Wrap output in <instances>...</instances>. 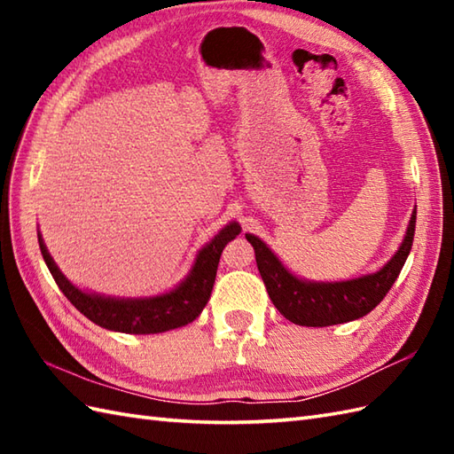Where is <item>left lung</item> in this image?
<instances>
[{
  "label": "left lung",
  "instance_id": "obj_1",
  "mask_svg": "<svg viewBox=\"0 0 454 454\" xmlns=\"http://www.w3.org/2000/svg\"><path fill=\"white\" fill-rule=\"evenodd\" d=\"M416 234V210H413L406 238L390 262L380 271L343 283H308L291 275L262 239L246 234L255 249V262L269 298L286 320L308 327H325L345 324L369 314L396 281L410 255Z\"/></svg>",
  "mask_w": 454,
  "mask_h": 454
}]
</instances>
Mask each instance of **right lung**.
<instances>
[{
	"label": "right lung",
	"mask_w": 454,
	"mask_h": 454,
	"mask_svg": "<svg viewBox=\"0 0 454 454\" xmlns=\"http://www.w3.org/2000/svg\"><path fill=\"white\" fill-rule=\"evenodd\" d=\"M239 232L242 228L236 222L228 224L207 247L200 249L191 275L176 291L153 298H140V301H124V298L119 301V298L82 293L56 267L41 234H38V246H41V254L58 288L93 324L122 333H161L191 324L207 306L216 278L222 249Z\"/></svg>",
	"instance_id": "add662e5"
}]
</instances>
